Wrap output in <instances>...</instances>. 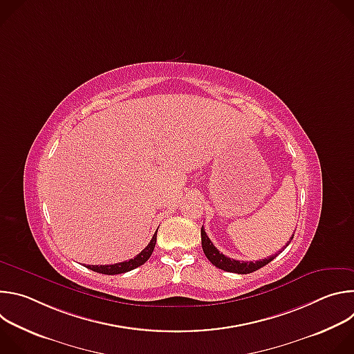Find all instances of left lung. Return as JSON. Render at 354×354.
I'll return each instance as SVG.
<instances>
[{
    "label": "left lung",
    "instance_id": "1",
    "mask_svg": "<svg viewBox=\"0 0 354 354\" xmlns=\"http://www.w3.org/2000/svg\"><path fill=\"white\" fill-rule=\"evenodd\" d=\"M294 236V235H292ZM292 236L290 238V241L287 242V245L291 242ZM286 245V246H287ZM284 246V248H286ZM201 248H203V252L205 255L207 257V259L218 269L221 270H225V272H231V273H238V274H248V273H252L255 272L263 266H266L268 263H270L279 254L273 255V257H269L266 259H262V261H257V262H239V261H235V259H231L223 254H220V250L213 245V242L210 241V238L207 236L205 228L201 227Z\"/></svg>",
    "mask_w": 354,
    "mask_h": 354
}]
</instances>
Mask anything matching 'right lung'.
Listing matches in <instances>:
<instances>
[{"instance_id":"right-lung-1","label":"right lung","mask_w":354,"mask_h":354,"mask_svg":"<svg viewBox=\"0 0 354 354\" xmlns=\"http://www.w3.org/2000/svg\"><path fill=\"white\" fill-rule=\"evenodd\" d=\"M156 242H157V232L154 234L153 239L149 241V243L140 252V254L130 259V261H124V262H120V263H115V265H88L86 268L96 272V273H102V274H120V273H126V272H130L141 265H144L151 254H153V250L156 248Z\"/></svg>"}]
</instances>
